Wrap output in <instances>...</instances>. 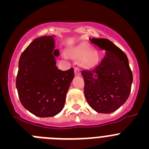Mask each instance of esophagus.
Returning <instances> with one entry per match:
<instances>
[{"label": "esophagus", "instance_id": "1", "mask_svg": "<svg viewBox=\"0 0 149 149\" xmlns=\"http://www.w3.org/2000/svg\"><path fill=\"white\" fill-rule=\"evenodd\" d=\"M74 74H75V75H79V74H80V68H79L78 67L74 68Z\"/></svg>", "mask_w": 149, "mask_h": 149}]
</instances>
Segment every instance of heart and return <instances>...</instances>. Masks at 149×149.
Instances as JSON below:
<instances>
[{
  "instance_id": "obj_1",
  "label": "heart",
  "mask_w": 149,
  "mask_h": 149,
  "mask_svg": "<svg viewBox=\"0 0 149 149\" xmlns=\"http://www.w3.org/2000/svg\"><path fill=\"white\" fill-rule=\"evenodd\" d=\"M69 56L77 58L83 57L84 64L87 67L94 66L99 60V55L96 51H91V48L87 46L77 45L69 48L67 52Z\"/></svg>"
}]
</instances>
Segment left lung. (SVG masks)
<instances>
[{
	"label": "left lung",
	"mask_w": 149,
	"mask_h": 149,
	"mask_svg": "<svg viewBox=\"0 0 149 149\" xmlns=\"http://www.w3.org/2000/svg\"><path fill=\"white\" fill-rule=\"evenodd\" d=\"M104 50L105 55L93 70L82 71L84 95L89 106L101 113H110L125 103L133 75L123 51L107 39H89Z\"/></svg>",
	"instance_id": "left-lung-1"
}]
</instances>
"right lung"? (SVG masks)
<instances>
[{
  "mask_svg": "<svg viewBox=\"0 0 149 149\" xmlns=\"http://www.w3.org/2000/svg\"><path fill=\"white\" fill-rule=\"evenodd\" d=\"M55 36L34 39L18 62L16 89L21 103L38 117H51L63 109L74 69L61 71L56 65L60 55L55 49Z\"/></svg>",
  "mask_w": 149,
  "mask_h": 149,
  "instance_id": "add662e5",
  "label": "right lung"
}]
</instances>
